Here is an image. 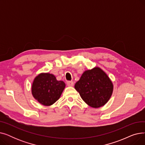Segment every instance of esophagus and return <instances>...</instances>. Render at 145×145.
<instances>
[{
	"instance_id": "obj_1",
	"label": "esophagus",
	"mask_w": 145,
	"mask_h": 145,
	"mask_svg": "<svg viewBox=\"0 0 145 145\" xmlns=\"http://www.w3.org/2000/svg\"><path fill=\"white\" fill-rule=\"evenodd\" d=\"M73 85H74V83L72 81H68V82H67V85L68 86L72 87V86H73Z\"/></svg>"
}]
</instances>
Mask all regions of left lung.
Masks as SVG:
<instances>
[{
    "mask_svg": "<svg viewBox=\"0 0 145 145\" xmlns=\"http://www.w3.org/2000/svg\"><path fill=\"white\" fill-rule=\"evenodd\" d=\"M74 88L80 97L91 107L98 108L107 103L112 95L113 83L102 69L95 67L82 74Z\"/></svg>",
    "mask_w": 145,
    "mask_h": 145,
    "instance_id": "8db88e82",
    "label": "left lung"
}]
</instances>
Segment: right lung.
I'll use <instances>...</instances> for the list:
<instances>
[{"mask_svg": "<svg viewBox=\"0 0 145 145\" xmlns=\"http://www.w3.org/2000/svg\"><path fill=\"white\" fill-rule=\"evenodd\" d=\"M65 86L64 82L57 80L53 74L41 73L33 80L32 94L38 102L49 106L59 99Z\"/></svg>", "mask_w": 145, "mask_h": 145, "instance_id": "right-lung-1", "label": "right lung"}]
</instances>
